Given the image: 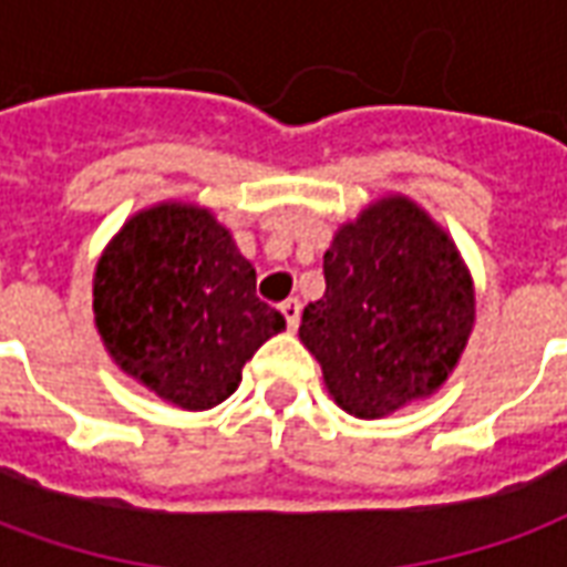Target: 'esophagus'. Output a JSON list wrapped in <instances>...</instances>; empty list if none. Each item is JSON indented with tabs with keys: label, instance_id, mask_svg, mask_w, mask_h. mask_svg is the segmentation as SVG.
I'll use <instances>...</instances> for the list:
<instances>
[{
	"label": "esophagus",
	"instance_id": "esophagus-1",
	"mask_svg": "<svg viewBox=\"0 0 567 567\" xmlns=\"http://www.w3.org/2000/svg\"><path fill=\"white\" fill-rule=\"evenodd\" d=\"M279 309H282L285 321H288V331H297V324H300V300H297V297H288Z\"/></svg>",
	"mask_w": 567,
	"mask_h": 567
}]
</instances>
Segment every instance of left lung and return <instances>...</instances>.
I'll return each instance as SVG.
<instances>
[{
	"label": "left lung",
	"instance_id": "1",
	"mask_svg": "<svg viewBox=\"0 0 567 567\" xmlns=\"http://www.w3.org/2000/svg\"><path fill=\"white\" fill-rule=\"evenodd\" d=\"M474 309L455 243L413 199L392 194L333 234L324 297L303 309L300 343L349 416L382 419L446 382Z\"/></svg>",
	"mask_w": 567,
	"mask_h": 567
}]
</instances>
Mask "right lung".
Wrapping results in <instances>:
<instances>
[{
  "label": "right lung",
  "mask_w": 567,
  "mask_h": 567,
  "mask_svg": "<svg viewBox=\"0 0 567 567\" xmlns=\"http://www.w3.org/2000/svg\"><path fill=\"white\" fill-rule=\"evenodd\" d=\"M93 319L117 368L182 410L227 401L243 364L285 328L230 230L190 203L121 227L93 272Z\"/></svg>",
  "instance_id": "add662e5"
}]
</instances>
